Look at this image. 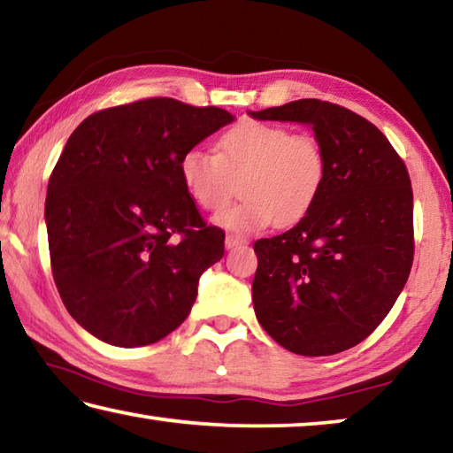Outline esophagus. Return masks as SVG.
<instances>
[{"mask_svg":"<svg viewBox=\"0 0 453 453\" xmlns=\"http://www.w3.org/2000/svg\"><path fill=\"white\" fill-rule=\"evenodd\" d=\"M248 243V240H245L243 235H237V234H227L226 235V248L232 250V248H237V245H243Z\"/></svg>","mask_w":453,"mask_h":453,"instance_id":"obj_1","label":"esophagus"}]
</instances>
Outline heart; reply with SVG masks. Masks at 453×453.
I'll return each mask as SVG.
<instances>
[{
  "instance_id": "1",
  "label": "heart",
  "mask_w": 453,
  "mask_h": 453,
  "mask_svg": "<svg viewBox=\"0 0 453 453\" xmlns=\"http://www.w3.org/2000/svg\"><path fill=\"white\" fill-rule=\"evenodd\" d=\"M188 196L205 211H219L235 196L243 199L221 211L218 224L257 232L294 226L311 211L326 188L327 153L313 134H294L286 126L245 119L216 142V153L189 148L180 159Z\"/></svg>"
}]
</instances>
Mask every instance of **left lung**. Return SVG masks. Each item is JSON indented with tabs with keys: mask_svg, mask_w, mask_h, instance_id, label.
<instances>
[{
	"mask_svg": "<svg viewBox=\"0 0 453 453\" xmlns=\"http://www.w3.org/2000/svg\"><path fill=\"white\" fill-rule=\"evenodd\" d=\"M251 116L310 124L327 153L326 188L308 216L254 243L257 321L294 354H340L381 324L408 281V167L372 121L337 104L297 99Z\"/></svg>",
	"mask_w": 453,
	"mask_h": 453,
	"instance_id": "left-lung-1",
	"label": "left lung"
}]
</instances>
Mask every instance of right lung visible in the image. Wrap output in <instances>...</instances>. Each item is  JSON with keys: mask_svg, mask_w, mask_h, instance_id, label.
Here are the masks:
<instances>
[{"mask_svg": "<svg viewBox=\"0 0 453 453\" xmlns=\"http://www.w3.org/2000/svg\"><path fill=\"white\" fill-rule=\"evenodd\" d=\"M229 121L219 107L148 97L91 113L70 135L45 224L61 302L91 335L140 348L189 316L226 234L188 196L180 159Z\"/></svg>", "mask_w": 453, "mask_h": 453, "instance_id": "add662e5", "label": "right lung"}]
</instances>
